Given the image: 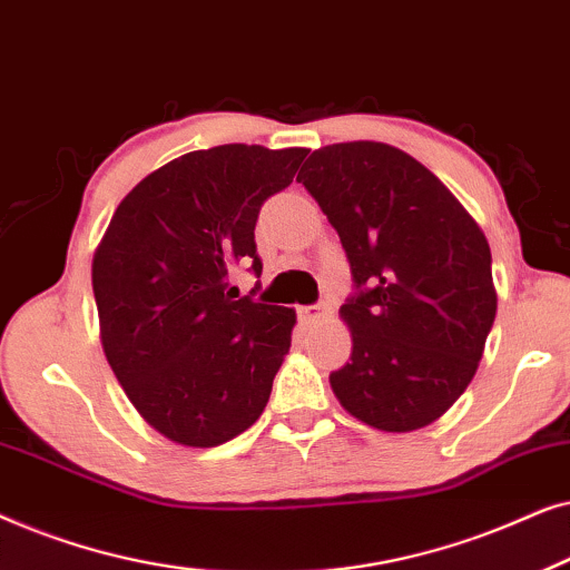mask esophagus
Returning a JSON list of instances; mask_svg holds the SVG:
<instances>
[{"label":"esophagus","mask_w":570,"mask_h":570,"mask_svg":"<svg viewBox=\"0 0 570 570\" xmlns=\"http://www.w3.org/2000/svg\"><path fill=\"white\" fill-rule=\"evenodd\" d=\"M330 314H332L330 303H316V306L303 308V318H308V322H316V318H324V316H330Z\"/></svg>","instance_id":"obj_1"}]
</instances>
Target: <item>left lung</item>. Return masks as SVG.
Masks as SVG:
<instances>
[{
	"label": "left lung",
	"mask_w": 570,
	"mask_h": 570,
	"mask_svg": "<svg viewBox=\"0 0 570 570\" xmlns=\"http://www.w3.org/2000/svg\"><path fill=\"white\" fill-rule=\"evenodd\" d=\"M298 181L355 283L340 308L353 355L330 376L334 396L376 431L431 425L470 386L495 318L485 233L423 163L384 142L318 147Z\"/></svg>",
	"instance_id": "left-lung-1"
}]
</instances>
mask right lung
<instances>
[{
  "instance_id": "add662e5",
  "label": "right lung",
  "mask_w": 570,
  "mask_h": 570,
  "mask_svg": "<svg viewBox=\"0 0 570 570\" xmlns=\"http://www.w3.org/2000/svg\"><path fill=\"white\" fill-rule=\"evenodd\" d=\"M306 147L220 145L145 176L92 256L100 345L145 423L213 449L252 428L291 350L295 311L238 298L230 272L262 275L254 228L293 184Z\"/></svg>"
}]
</instances>
